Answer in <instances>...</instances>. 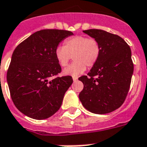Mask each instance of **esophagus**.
Returning a JSON list of instances; mask_svg holds the SVG:
<instances>
[{
  "label": "esophagus",
  "instance_id": "obj_1",
  "mask_svg": "<svg viewBox=\"0 0 147 147\" xmlns=\"http://www.w3.org/2000/svg\"><path fill=\"white\" fill-rule=\"evenodd\" d=\"M77 80H78V77H73V80L74 81V82L77 81Z\"/></svg>",
  "mask_w": 147,
  "mask_h": 147
}]
</instances>
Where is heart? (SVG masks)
<instances>
[{"label":"heart","mask_w":147,"mask_h":147,"mask_svg":"<svg viewBox=\"0 0 147 147\" xmlns=\"http://www.w3.org/2000/svg\"><path fill=\"white\" fill-rule=\"evenodd\" d=\"M101 54V45L95 38L77 36L67 38L64 45H59L55 49V57L57 63L64 67L71 58L72 64L64 69L63 74L77 77L86 70V66L91 68L97 63Z\"/></svg>","instance_id":"heart-1"}]
</instances>
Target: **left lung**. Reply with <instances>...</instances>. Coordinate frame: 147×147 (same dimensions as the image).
I'll list each match as a JSON object with an SVG mask.
<instances>
[{"mask_svg":"<svg viewBox=\"0 0 147 147\" xmlns=\"http://www.w3.org/2000/svg\"><path fill=\"white\" fill-rule=\"evenodd\" d=\"M83 32L98 41L101 54L87 76L79 78L83 83L80 100L90 112L110 113L124 103L128 93L134 72L131 48L121 37L102 29Z\"/></svg>","mask_w":147,"mask_h":147,"instance_id":"8db88e82","label":"left lung"}]
</instances>
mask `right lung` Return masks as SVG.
<instances>
[{"label":"right lung","instance_id":"obj_1","mask_svg":"<svg viewBox=\"0 0 147 147\" xmlns=\"http://www.w3.org/2000/svg\"><path fill=\"white\" fill-rule=\"evenodd\" d=\"M72 35L67 30L43 29L32 34L14 50L7 80L13 102L25 115L42 120L59 110L73 79L57 77L61 67L55 49Z\"/></svg>","mask_w":147,"mask_h":147}]
</instances>
